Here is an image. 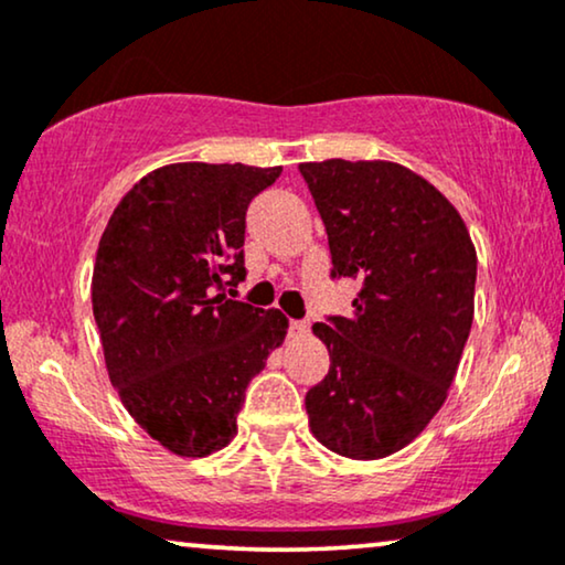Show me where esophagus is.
<instances>
[{"label":"esophagus","mask_w":565,"mask_h":565,"mask_svg":"<svg viewBox=\"0 0 565 565\" xmlns=\"http://www.w3.org/2000/svg\"><path fill=\"white\" fill-rule=\"evenodd\" d=\"M290 337H303L306 332H309V324L306 321H290Z\"/></svg>","instance_id":"esophagus-1"}]
</instances>
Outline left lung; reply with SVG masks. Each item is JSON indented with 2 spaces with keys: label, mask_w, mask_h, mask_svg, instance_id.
Instances as JSON below:
<instances>
[{
  "label": "left lung",
  "mask_w": 565,
  "mask_h": 565,
  "mask_svg": "<svg viewBox=\"0 0 565 565\" xmlns=\"http://www.w3.org/2000/svg\"><path fill=\"white\" fill-rule=\"evenodd\" d=\"M334 275L363 290L350 317L313 324L329 373L306 394L309 428L348 459L405 449L457 376L475 317L478 254L457 207L390 160L300 163Z\"/></svg>",
  "instance_id": "obj_1"
}]
</instances>
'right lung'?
Here are the masks:
<instances>
[{
    "mask_svg": "<svg viewBox=\"0 0 565 565\" xmlns=\"http://www.w3.org/2000/svg\"><path fill=\"white\" fill-rule=\"evenodd\" d=\"M280 171L160 166L121 196L100 236L90 292L108 379L175 457H207L236 438L248 381L288 334L282 311L225 296L246 277L248 202Z\"/></svg>",
    "mask_w": 565,
    "mask_h": 565,
    "instance_id": "add662e5",
    "label": "right lung"
}]
</instances>
